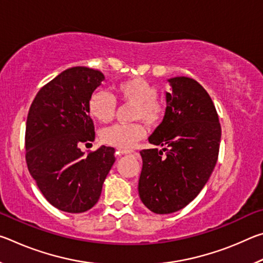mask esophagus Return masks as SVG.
Wrapping results in <instances>:
<instances>
[{"mask_svg":"<svg viewBox=\"0 0 263 263\" xmlns=\"http://www.w3.org/2000/svg\"><path fill=\"white\" fill-rule=\"evenodd\" d=\"M133 153V151L130 149H122V148H118L116 151V157H123V155H127V154H131Z\"/></svg>","mask_w":263,"mask_h":263,"instance_id":"obj_1","label":"esophagus"}]
</instances>
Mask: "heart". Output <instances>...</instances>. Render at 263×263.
Segmentation results:
<instances>
[{
    "label": "heart",
    "instance_id": "1",
    "mask_svg": "<svg viewBox=\"0 0 263 263\" xmlns=\"http://www.w3.org/2000/svg\"><path fill=\"white\" fill-rule=\"evenodd\" d=\"M116 92L119 99L133 106L132 118L142 119L148 125H158L164 115V104L157 100L158 90L153 84L141 78L125 80L117 84ZM88 111L91 117L101 123L112 121L116 101L108 92H92L88 102ZM146 136V127L139 122L131 124H115L101 131V139L106 145L127 149L135 146Z\"/></svg>",
    "mask_w": 263,
    "mask_h": 263
}]
</instances>
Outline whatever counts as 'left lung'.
Returning <instances> with one entry per match:
<instances>
[{
  "instance_id": "obj_1",
  "label": "left lung",
  "mask_w": 263,
  "mask_h": 263,
  "mask_svg": "<svg viewBox=\"0 0 263 263\" xmlns=\"http://www.w3.org/2000/svg\"><path fill=\"white\" fill-rule=\"evenodd\" d=\"M168 82L164 117L148 138L151 144L163 148L140 151L138 184L141 202L159 215L181 210L201 193L216 166L221 136L216 108L205 89L185 77Z\"/></svg>"
}]
</instances>
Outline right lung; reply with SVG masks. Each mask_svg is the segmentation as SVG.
<instances>
[{
	"label": "right lung",
	"mask_w": 263,
	"mask_h": 263,
	"mask_svg": "<svg viewBox=\"0 0 263 263\" xmlns=\"http://www.w3.org/2000/svg\"><path fill=\"white\" fill-rule=\"evenodd\" d=\"M103 80L100 70L68 68L46 83L30 106L26 164L44 197L61 211L94 206L116 160L114 147L101 146L87 155L80 148L95 139L88 102Z\"/></svg>",
	"instance_id": "add662e5"
}]
</instances>
